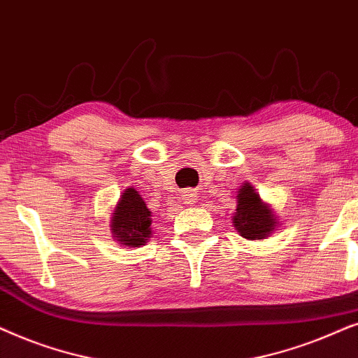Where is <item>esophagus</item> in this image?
Instances as JSON below:
<instances>
[{
  "instance_id": "34e87169",
  "label": "esophagus",
  "mask_w": 358,
  "mask_h": 358,
  "mask_svg": "<svg viewBox=\"0 0 358 358\" xmlns=\"http://www.w3.org/2000/svg\"><path fill=\"white\" fill-rule=\"evenodd\" d=\"M182 199L187 204H194L198 199V193L194 189H185V192H182Z\"/></svg>"
}]
</instances>
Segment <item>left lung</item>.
<instances>
[{"label":"left lung","instance_id":"8db88e82","mask_svg":"<svg viewBox=\"0 0 358 358\" xmlns=\"http://www.w3.org/2000/svg\"><path fill=\"white\" fill-rule=\"evenodd\" d=\"M237 206L232 216L236 231L249 241H259L268 237L275 231L276 216L268 204L260 199L250 183H244L237 192Z\"/></svg>","mask_w":358,"mask_h":358}]
</instances>
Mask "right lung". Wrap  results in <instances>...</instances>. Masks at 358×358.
<instances>
[{"label": "right lung", "instance_id": "obj_1", "mask_svg": "<svg viewBox=\"0 0 358 358\" xmlns=\"http://www.w3.org/2000/svg\"><path fill=\"white\" fill-rule=\"evenodd\" d=\"M152 213L139 192L127 188L113 211L111 232L119 244L126 247L145 245L152 236Z\"/></svg>", "mask_w": 358, "mask_h": 358}]
</instances>
